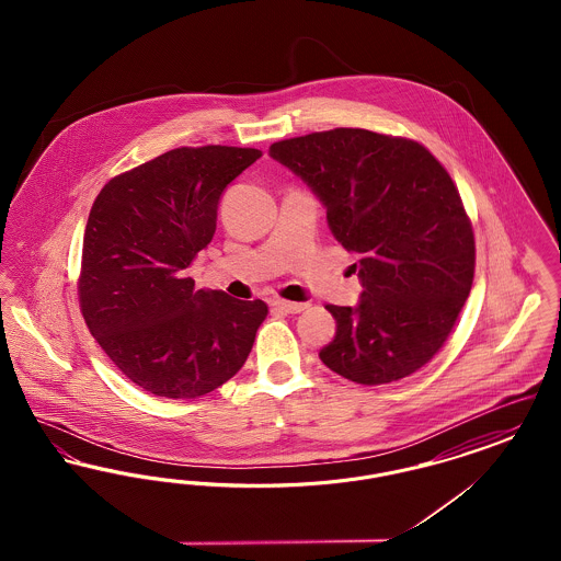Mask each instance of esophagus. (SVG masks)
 Listing matches in <instances>:
<instances>
[{
	"label": "esophagus",
	"mask_w": 561,
	"mask_h": 561,
	"mask_svg": "<svg viewBox=\"0 0 561 561\" xmlns=\"http://www.w3.org/2000/svg\"><path fill=\"white\" fill-rule=\"evenodd\" d=\"M273 307L284 311V313H300L305 311L309 305L307 302H293V300H284V298H275L273 300Z\"/></svg>",
	"instance_id": "1"
}]
</instances>
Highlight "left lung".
Segmentation results:
<instances>
[{"instance_id": "8db88e82", "label": "left lung", "mask_w": 561, "mask_h": 561, "mask_svg": "<svg viewBox=\"0 0 561 561\" xmlns=\"http://www.w3.org/2000/svg\"><path fill=\"white\" fill-rule=\"evenodd\" d=\"M320 197L332 236L357 256V307L325 309L332 370L385 385L421 370L444 347L471 293L476 240L458 188L421 142L334 128L268 147Z\"/></svg>"}]
</instances>
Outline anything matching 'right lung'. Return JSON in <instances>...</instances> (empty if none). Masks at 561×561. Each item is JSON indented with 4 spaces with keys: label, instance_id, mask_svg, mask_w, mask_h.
Masks as SVG:
<instances>
[{
    "label": "right lung",
    "instance_id": "obj_1",
    "mask_svg": "<svg viewBox=\"0 0 561 561\" xmlns=\"http://www.w3.org/2000/svg\"><path fill=\"white\" fill-rule=\"evenodd\" d=\"M263 153L181 147L111 179L88 216L81 316L108 359L140 389L206 396L240 373L263 300L197 290L187 268L216 231L218 199Z\"/></svg>",
    "mask_w": 561,
    "mask_h": 561
}]
</instances>
